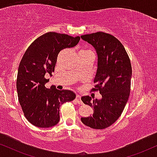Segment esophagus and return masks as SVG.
<instances>
[{
  "instance_id": "obj_1",
  "label": "esophagus",
  "mask_w": 157,
  "mask_h": 157,
  "mask_svg": "<svg viewBox=\"0 0 157 157\" xmlns=\"http://www.w3.org/2000/svg\"><path fill=\"white\" fill-rule=\"evenodd\" d=\"M76 100L79 104H82V102L81 101V96H80V95H79V94L76 95Z\"/></svg>"
}]
</instances>
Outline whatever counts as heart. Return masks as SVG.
I'll return each mask as SVG.
<instances>
[{"label":"heart","instance_id":"heart-1","mask_svg":"<svg viewBox=\"0 0 157 157\" xmlns=\"http://www.w3.org/2000/svg\"><path fill=\"white\" fill-rule=\"evenodd\" d=\"M82 52H83V51L85 52V51H86V50H82Z\"/></svg>","mask_w":157,"mask_h":157}]
</instances>
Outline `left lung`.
<instances>
[{
  "label": "left lung",
  "instance_id": "8db88e82",
  "mask_svg": "<svg viewBox=\"0 0 157 157\" xmlns=\"http://www.w3.org/2000/svg\"><path fill=\"white\" fill-rule=\"evenodd\" d=\"M81 38L95 48L97 68L93 91H99L100 100H91L89 96L81 100L93 108L94 113L82 117L84 125L94 129L109 127L120 117L127 103L132 76L131 61L125 48L113 35L98 32L81 36Z\"/></svg>",
  "mask_w": 157,
  "mask_h": 157
}]
</instances>
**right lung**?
Listing matches in <instances>:
<instances>
[{
	"mask_svg": "<svg viewBox=\"0 0 157 157\" xmlns=\"http://www.w3.org/2000/svg\"><path fill=\"white\" fill-rule=\"evenodd\" d=\"M66 34L48 32L29 46L20 63L17 77L18 100L25 117L39 128L55 126L60 120V107L72 101L76 94L70 90L47 89L45 85L52 76L58 53L75 46L80 41Z\"/></svg>",
	"mask_w": 157,
	"mask_h": 157,
	"instance_id": "1",
	"label": "right lung"
}]
</instances>
